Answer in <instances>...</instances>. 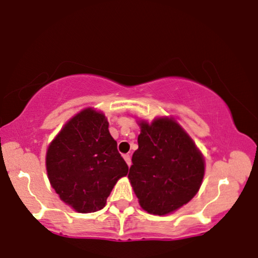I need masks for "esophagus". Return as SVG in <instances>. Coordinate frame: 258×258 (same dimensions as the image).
Listing matches in <instances>:
<instances>
[{"instance_id": "34e87169", "label": "esophagus", "mask_w": 258, "mask_h": 258, "mask_svg": "<svg viewBox=\"0 0 258 258\" xmlns=\"http://www.w3.org/2000/svg\"><path fill=\"white\" fill-rule=\"evenodd\" d=\"M123 159H125V162L127 163V165H131V156L128 155V153H127V155H123Z\"/></svg>"}]
</instances>
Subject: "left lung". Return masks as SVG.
Segmentation results:
<instances>
[{
  "label": "left lung",
  "mask_w": 258,
  "mask_h": 258,
  "mask_svg": "<svg viewBox=\"0 0 258 258\" xmlns=\"http://www.w3.org/2000/svg\"><path fill=\"white\" fill-rule=\"evenodd\" d=\"M138 150L128 180L143 210L155 216L177 211L193 199L205 175V158L174 118L139 120Z\"/></svg>",
  "instance_id": "obj_1"
}]
</instances>
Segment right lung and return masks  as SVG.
<instances>
[{
    "label": "right lung",
    "instance_id": "1",
    "mask_svg": "<svg viewBox=\"0 0 258 258\" xmlns=\"http://www.w3.org/2000/svg\"><path fill=\"white\" fill-rule=\"evenodd\" d=\"M108 125L105 114L88 107L65 123L47 148L48 181L78 213L102 210L114 185L128 172Z\"/></svg>",
    "mask_w": 258,
    "mask_h": 258
}]
</instances>
